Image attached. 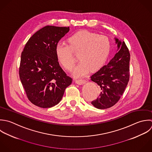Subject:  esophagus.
Here are the masks:
<instances>
[{"mask_svg": "<svg viewBox=\"0 0 152 152\" xmlns=\"http://www.w3.org/2000/svg\"><path fill=\"white\" fill-rule=\"evenodd\" d=\"M75 82H76V83H77V84H78V85H83V84H85L87 81H86V80H85V79H76V80H75Z\"/></svg>", "mask_w": 152, "mask_h": 152, "instance_id": "esophagus-1", "label": "esophagus"}]
</instances>
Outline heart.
<instances>
[{"mask_svg": "<svg viewBox=\"0 0 152 152\" xmlns=\"http://www.w3.org/2000/svg\"><path fill=\"white\" fill-rule=\"evenodd\" d=\"M68 42L69 45L63 42L57 43L56 56L66 69L71 70L77 60L74 53H79L81 61L73 71L77 77L84 76L89 69L94 70L101 67L107 60L111 48L107 36L86 31L75 33Z\"/></svg>", "mask_w": 152, "mask_h": 152, "instance_id": "heart-1", "label": "heart"}]
</instances>
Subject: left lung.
<instances>
[{
    "label": "left lung",
    "instance_id": "8db88e82",
    "mask_svg": "<svg viewBox=\"0 0 152 152\" xmlns=\"http://www.w3.org/2000/svg\"><path fill=\"white\" fill-rule=\"evenodd\" d=\"M118 52L105 66L91 76L100 86L101 92L91 104L96 108H109L117 103L123 94L130 78L129 50L124 41L115 38Z\"/></svg>",
    "mask_w": 152,
    "mask_h": 152
}]
</instances>
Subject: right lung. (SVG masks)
I'll use <instances>...</instances> for the list:
<instances>
[{"label":"right lung","instance_id":"add662e5","mask_svg":"<svg viewBox=\"0 0 152 152\" xmlns=\"http://www.w3.org/2000/svg\"><path fill=\"white\" fill-rule=\"evenodd\" d=\"M69 29V26H45L28 39L22 52L19 77L27 98L37 107L47 108L58 104L72 83L55 51L57 43Z\"/></svg>","mask_w":152,"mask_h":152}]
</instances>
